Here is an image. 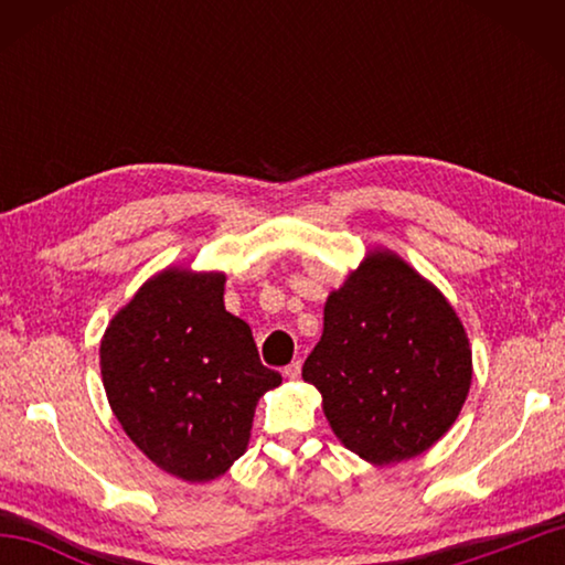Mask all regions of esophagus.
Returning a JSON list of instances; mask_svg holds the SVG:
<instances>
[{"instance_id": "1", "label": "esophagus", "mask_w": 565, "mask_h": 565, "mask_svg": "<svg viewBox=\"0 0 565 565\" xmlns=\"http://www.w3.org/2000/svg\"><path fill=\"white\" fill-rule=\"evenodd\" d=\"M299 374H301V361H291L289 366L284 369V376L286 379H299Z\"/></svg>"}]
</instances>
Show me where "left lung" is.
<instances>
[{
    "label": "left lung",
    "instance_id": "left-lung-1",
    "mask_svg": "<svg viewBox=\"0 0 565 565\" xmlns=\"http://www.w3.org/2000/svg\"><path fill=\"white\" fill-rule=\"evenodd\" d=\"M301 376L321 391L341 444L388 466L451 428L471 386V349L451 303L398 256L376 252L331 291Z\"/></svg>",
    "mask_w": 565,
    "mask_h": 565
}]
</instances>
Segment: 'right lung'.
<instances>
[{
    "label": "right lung",
    "mask_w": 565,
    "mask_h": 565,
    "mask_svg": "<svg viewBox=\"0 0 565 565\" xmlns=\"http://www.w3.org/2000/svg\"><path fill=\"white\" fill-rule=\"evenodd\" d=\"M224 274L169 269L141 286L102 339L114 416L181 481H212L246 451L266 369L248 323L224 309Z\"/></svg>",
    "instance_id": "add662e5"
}]
</instances>
